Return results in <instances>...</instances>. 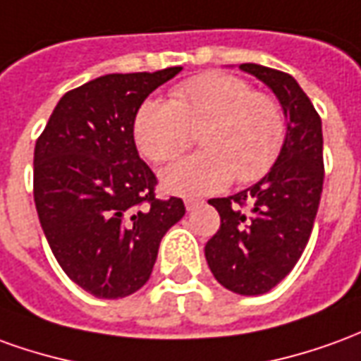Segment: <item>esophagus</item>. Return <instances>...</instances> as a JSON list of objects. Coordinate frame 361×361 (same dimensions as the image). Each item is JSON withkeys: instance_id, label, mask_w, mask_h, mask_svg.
<instances>
[{"instance_id": "obj_1", "label": "esophagus", "mask_w": 361, "mask_h": 361, "mask_svg": "<svg viewBox=\"0 0 361 361\" xmlns=\"http://www.w3.org/2000/svg\"><path fill=\"white\" fill-rule=\"evenodd\" d=\"M183 203H185V209H188V211H193V209H197V207L201 205V203H203V201H199V199L189 197V199H185V201H183Z\"/></svg>"}]
</instances>
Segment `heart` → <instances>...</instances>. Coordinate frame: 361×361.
<instances>
[{
    "label": "heart",
    "mask_w": 361,
    "mask_h": 361,
    "mask_svg": "<svg viewBox=\"0 0 361 361\" xmlns=\"http://www.w3.org/2000/svg\"><path fill=\"white\" fill-rule=\"evenodd\" d=\"M201 133L205 150L164 168L162 188L181 197L216 193L233 180L252 183L269 172L283 148L287 125L279 103L228 74H205L180 84L172 102L148 99L133 137L156 164L185 152Z\"/></svg>",
    "instance_id": "1"
}]
</instances>
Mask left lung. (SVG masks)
Instances as JSON below:
<instances>
[{
	"mask_svg": "<svg viewBox=\"0 0 361 361\" xmlns=\"http://www.w3.org/2000/svg\"><path fill=\"white\" fill-rule=\"evenodd\" d=\"M281 103L287 135L277 160L258 183L231 197L211 199L221 228L205 244L215 279L238 295H262L301 258L319 211L324 180L322 123L293 75L259 64H240ZM252 202L250 209H242Z\"/></svg>",
	"mask_w": 361,
	"mask_h": 361,
	"instance_id": "left-lung-1",
	"label": "left lung"
}]
</instances>
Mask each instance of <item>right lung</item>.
I'll list each match as a JSON object with an SVG mask.
<instances>
[{
  "mask_svg": "<svg viewBox=\"0 0 361 361\" xmlns=\"http://www.w3.org/2000/svg\"><path fill=\"white\" fill-rule=\"evenodd\" d=\"M181 66L107 74L62 95L35 146V205L50 250L74 283L119 299L148 281L162 236L185 215L154 195L138 156L140 105Z\"/></svg>",
  "mask_w": 361,
  "mask_h": 361,
  "instance_id": "right-lung-1",
  "label": "right lung"
}]
</instances>
